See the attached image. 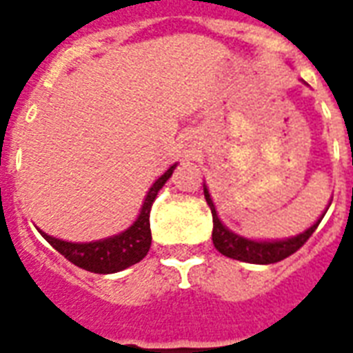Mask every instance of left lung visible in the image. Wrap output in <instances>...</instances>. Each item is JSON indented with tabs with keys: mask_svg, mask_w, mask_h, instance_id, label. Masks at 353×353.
I'll return each mask as SVG.
<instances>
[{
	"mask_svg": "<svg viewBox=\"0 0 353 353\" xmlns=\"http://www.w3.org/2000/svg\"><path fill=\"white\" fill-rule=\"evenodd\" d=\"M205 199L208 206L212 210V219H214V230H212V242H214V248L221 253V255L229 256V259H234V261L242 262H251V264H274V262H279L283 259H287L292 253H296L303 243L312 236V232L316 230V227L322 221L324 214L320 216L316 223L311 225L305 232H301L298 236L287 238V240H272V242H256V240H249V238L238 236L232 230H229L221 223V219L217 217L216 206L212 203L210 193L205 186ZM331 205V203H330ZM330 208V206H327Z\"/></svg>",
	"mask_w": 353,
	"mask_h": 353,
	"instance_id": "left-lung-1",
	"label": "left lung"
}]
</instances>
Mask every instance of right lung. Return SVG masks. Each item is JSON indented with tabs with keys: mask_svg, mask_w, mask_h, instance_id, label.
Segmentation results:
<instances>
[{
	"mask_svg": "<svg viewBox=\"0 0 353 353\" xmlns=\"http://www.w3.org/2000/svg\"><path fill=\"white\" fill-rule=\"evenodd\" d=\"M174 167H176V163L169 167L165 173L161 174L160 179L150 186L136 221L132 223V227H128L117 236L104 238V240H97V242L89 243H74L50 236L42 230H39V232L52 248L57 249L61 255L65 256L66 261H70L78 268H83L87 272H92V274H115V272L126 270V268H130L132 264H137L147 256L150 242H152L150 221H148L150 208H152V203H154L158 192L163 188L169 176L173 174Z\"/></svg>",
	"mask_w": 353,
	"mask_h": 353,
	"instance_id": "obj_1",
	"label": "right lung"
}]
</instances>
